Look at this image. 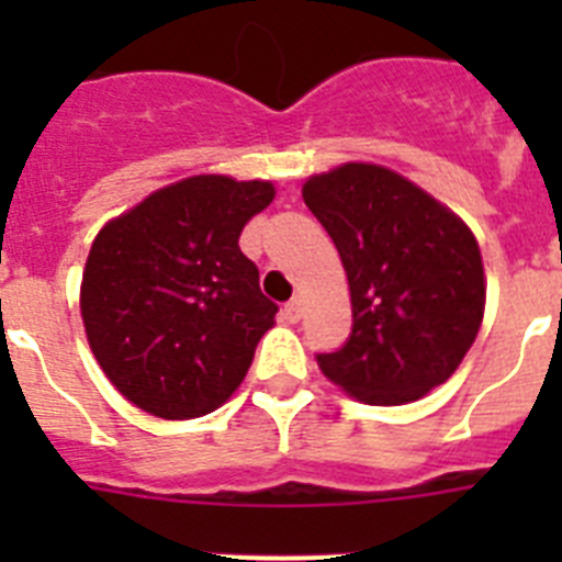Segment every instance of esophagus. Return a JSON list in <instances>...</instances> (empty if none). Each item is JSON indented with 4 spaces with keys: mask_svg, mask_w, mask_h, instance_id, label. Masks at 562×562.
<instances>
[{
    "mask_svg": "<svg viewBox=\"0 0 562 562\" xmlns=\"http://www.w3.org/2000/svg\"><path fill=\"white\" fill-rule=\"evenodd\" d=\"M301 315H304V297L295 295L290 304L284 306V317L290 321V324H295V321H301Z\"/></svg>",
    "mask_w": 562,
    "mask_h": 562,
    "instance_id": "esophagus-1",
    "label": "esophagus"
}]
</instances>
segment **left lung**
<instances>
[{
  "label": "left lung",
  "mask_w": 562,
  "mask_h": 562,
  "mask_svg": "<svg viewBox=\"0 0 562 562\" xmlns=\"http://www.w3.org/2000/svg\"><path fill=\"white\" fill-rule=\"evenodd\" d=\"M304 202L349 278L351 335L317 369L366 405L422 400L459 369L484 321L473 231L408 177L342 162L304 182Z\"/></svg>",
  "instance_id": "left-lung-1"
}]
</instances>
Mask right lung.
<instances>
[{
	"instance_id": "right-lung-1",
	"label": "right lung",
	"mask_w": 562,
	"mask_h": 562,
	"mask_svg": "<svg viewBox=\"0 0 562 562\" xmlns=\"http://www.w3.org/2000/svg\"><path fill=\"white\" fill-rule=\"evenodd\" d=\"M272 200L267 180L196 173L101 227L81 278L83 331L132 405L196 419L241 385L278 306L238 236Z\"/></svg>"
}]
</instances>
